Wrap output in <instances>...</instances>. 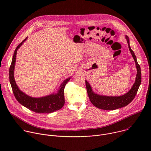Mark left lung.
<instances>
[{
    "instance_id": "8db88e82",
    "label": "left lung",
    "mask_w": 151,
    "mask_h": 151,
    "mask_svg": "<svg viewBox=\"0 0 151 151\" xmlns=\"http://www.w3.org/2000/svg\"><path fill=\"white\" fill-rule=\"evenodd\" d=\"M125 38L127 40V43L128 45L129 50L134 58V60L136 63V67L137 69V75L136 77L135 82L134 83L133 87L126 94L121 96H101L97 94H96L93 91L91 87L90 83L85 81L86 88H87L88 95L90 101L91 103L95 106L97 108L103 109V110H115L116 109L121 108V107H125L128 105L129 103H131L132 100L135 97L140 85L141 83V69L140 65L138 64L136 57L133 52V51L131 49L130 45V42H129V38L127 36H125Z\"/></svg>"
}]
</instances>
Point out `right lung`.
<instances>
[{"label": "right lung", "mask_w": 151, "mask_h": 151, "mask_svg": "<svg viewBox=\"0 0 151 151\" xmlns=\"http://www.w3.org/2000/svg\"><path fill=\"white\" fill-rule=\"evenodd\" d=\"M26 37L22 42L16 48L12 57L11 66L9 68V82L12 89L13 93L17 101L29 110L39 114H50L57 111L61 108L64 104V90L66 83L69 81V78L64 81L61 84L59 90L55 94H52L43 97L34 98L30 97L21 91L18 87L15 81L14 71L15 65L16 55L17 50L27 39Z\"/></svg>", "instance_id": "right-lung-1"}]
</instances>
